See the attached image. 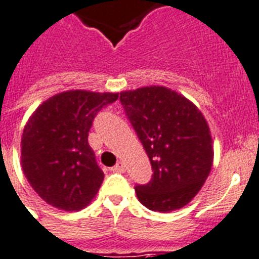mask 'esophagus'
<instances>
[{
    "label": "esophagus",
    "instance_id": "34e87169",
    "mask_svg": "<svg viewBox=\"0 0 259 259\" xmlns=\"http://www.w3.org/2000/svg\"><path fill=\"white\" fill-rule=\"evenodd\" d=\"M112 170H113V172H125V164H123L122 161H118V163L112 168Z\"/></svg>",
    "mask_w": 259,
    "mask_h": 259
}]
</instances>
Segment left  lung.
<instances>
[{
    "mask_svg": "<svg viewBox=\"0 0 259 259\" xmlns=\"http://www.w3.org/2000/svg\"><path fill=\"white\" fill-rule=\"evenodd\" d=\"M120 100L154 170L150 183L136 186L139 202L159 212L184 207L212 167L207 121L189 99L163 86L122 91Z\"/></svg>",
    "mask_w": 259,
    "mask_h": 259,
    "instance_id": "8db88e82",
    "label": "left lung"
}]
</instances>
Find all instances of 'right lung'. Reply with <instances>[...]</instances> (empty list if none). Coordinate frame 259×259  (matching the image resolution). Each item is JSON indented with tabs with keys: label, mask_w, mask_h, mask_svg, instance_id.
<instances>
[{
	"label": "right lung",
	"mask_w": 259,
	"mask_h": 259,
	"mask_svg": "<svg viewBox=\"0 0 259 259\" xmlns=\"http://www.w3.org/2000/svg\"><path fill=\"white\" fill-rule=\"evenodd\" d=\"M118 94L70 90L52 96L28 118L22 136V168L42 201L65 211L89 206L104 173L89 145L92 121Z\"/></svg>",
	"instance_id": "obj_1"
}]
</instances>
